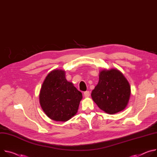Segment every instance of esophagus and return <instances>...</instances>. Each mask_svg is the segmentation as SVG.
I'll use <instances>...</instances> for the list:
<instances>
[{
	"instance_id": "34e87169",
	"label": "esophagus",
	"mask_w": 157,
	"mask_h": 157,
	"mask_svg": "<svg viewBox=\"0 0 157 157\" xmlns=\"http://www.w3.org/2000/svg\"><path fill=\"white\" fill-rule=\"evenodd\" d=\"M90 92H89V91H86V92H84V97H85V98L89 97H90Z\"/></svg>"
}]
</instances>
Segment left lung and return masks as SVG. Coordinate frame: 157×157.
Masks as SVG:
<instances>
[{
	"instance_id": "left-lung-1",
	"label": "left lung",
	"mask_w": 157,
	"mask_h": 157,
	"mask_svg": "<svg viewBox=\"0 0 157 157\" xmlns=\"http://www.w3.org/2000/svg\"><path fill=\"white\" fill-rule=\"evenodd\" d=\"M130 94V84L122 73L116 68H111L100 72L98 83L91 96L101 110L115 114L125 109Z\"/></svg>"
}]
</instances>
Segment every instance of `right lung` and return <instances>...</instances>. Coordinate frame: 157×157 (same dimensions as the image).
<instances>
[{
  "instance_id": "right-lung-1",
  "label": "right lung",
  "mask_w": 157,
  "mask_h": 157,
  "mask_svg": "<svg viewBox=\"0 0 157 157\" xmlns=\"http://www.w3.org/2000/svg\"><path fill=\"white\" fill-rule=\"evenodd\" d=\"M82 93L65 78L63 70L51 71L44 81L39 94L40 106L50 119L66 121L77 112Z\"/></svg>"
}]
</instances>
